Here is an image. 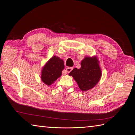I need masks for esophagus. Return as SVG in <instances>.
I'll list each match as a JSON object with an SVG mask.
<instances>
[{
    "mask_svg": "<svg viewBox=\"0 0 135 135\" xmlns=\"http://www.w3.org/2000/svg\"><path fill=\"white\" fill-rule=\"evenodd\" d=\"M73 69V67H68L66 69V71L68 72V73H70L72 70Z\"/></svg>",
    "mask_w": 135,
    "mask_h": 135,
    "instance_id": "esophagus-1",
    "label": "esophagus"
}]
</instances>
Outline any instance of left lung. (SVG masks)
<instances>
[{
  "label": "left lung",
  "mask_w": 135,
  "mask_h": 135,
  "mask_svg": "<svg viewBox=\"0 0 135 135\" xmlns=\"http://www.w3.org/2000/svg\"><path fill=\"white\" fill-rule=\"evenodd\" d=\"M100 62L96 56H87L81 61L80 69L74 68L69 73L82 91L93 88L101 77Z\"/></svg>",
  "instance_id": "8db88e82"
}]
</instances>
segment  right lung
Here are the masks:
<instances>
[{"label": "right lung", "mask_w": 135, "mask_h": 135, "mask_svg": "<svg viewBox=\"0 0 135 135\" xmlns=\"http://www.w3.org/2000/svg\"><path fill=\"white\" fill-rule=\"evenodd\" d=\"M64 68V61L57 56H53L42 68L41 73L42 81L47 85L52 84L62 75V71Z\"/></svg>", "instance_id": "right-lung-1"}]
</instances>
